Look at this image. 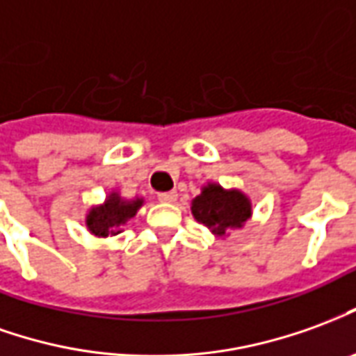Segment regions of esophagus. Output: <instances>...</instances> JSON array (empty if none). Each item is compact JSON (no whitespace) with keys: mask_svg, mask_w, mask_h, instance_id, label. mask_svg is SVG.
I'll use <instances>...</instances> for the list:
<instances>
[{"mask_svg":"<svg viewBox=\"0 0 356 356\" xmlns=\"http://www.w3.org/2000/svg\"><path fill=\"white\" fill-rule=\"evenodd\" d=\"M177 196L179 195L175 191H170V193H160V195H158V200H160V202H175Z\"/></svg>","mask_w":356,"mask_h":356,"instance_id":"1","label":"esophagus"}]
</instances>
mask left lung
I'll return each instance as SVG.
<instances>
[{"mask_svg":"<svg viewBox=\"0 0 356 356\" xmlns=\"http://www.w3.org/2000/svg\"><path fill=\"white\" fill-rule=\"evenodd\" d=\"M191 212L198 223L218 237H225L231 229H241L252 216V202L238 188H223L218 183L202 186V193L193 198Z\"/></svg>","mask_w":356,"mask_h":356,"instance_id":"left-lung-1","label":"left lung"}]
</instances>
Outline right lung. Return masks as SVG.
Segmentation results:
<instances>
[{"label":"right lung","mask_w":356,"mask_h":356,"mask_svg":"<svg viewBox=\"0 0 356 356\" xmlns=\"http://www.w3.org/2000/svg\"><path fill=\"white\" fill-rule=\"evenodd\" d=\"M144 204V198H131L127 200L119 193H109L106 200L100 206H92L86 213V227L96 237H113L121 233V227L131 218H135L136 212Z\"/></svg>","instance_id":"1"}]
</instances>
